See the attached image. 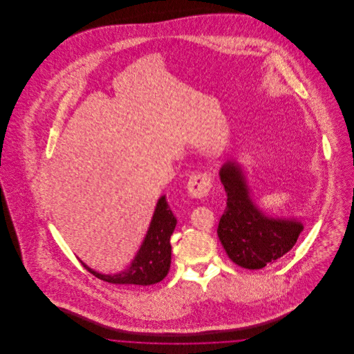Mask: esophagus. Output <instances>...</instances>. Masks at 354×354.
I'll return each mask as SVG.
<instances>
[{"mask_svg":"<svg viewBox=\"0 0 354 354\" xmlns=\"http://www.w3.org/2000/svg\"><path fill=\"white\" fill-rule=\"evenodd\" d=\"M212 187V178L209 174L203 172V174H196L192 175L188 180L187 185V191L188 195L194 199H202L204 196L208 195Z\"/></svg>","mask_w":354,"mask_h":354,"instance_id":"obj_1","label":"esophagus"}]
</instances>
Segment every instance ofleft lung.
<instances>
[{"label": "left lung", "instance_id": "left-lung-1", "mask_svg": "<svg viewBox=\"0 0 354 354\" xmlns=\"http://www.w3.org/2000/svg\"><path fill=\"white\" fill-rule=\"evenodd\" d=\"M227 207L218 227L219 240L239 267L261 270L283 259L303 232V223L266 215L253 203L245 175L236 162L220 169Z\"/></svg>", "mask_w": 354, "mask_h": 354}]
</instances>
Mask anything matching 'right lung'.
I'll return each mask as SVG.
<instances>
[{
    "label": "right lung",
    "mask_w": 354,
    "mask_h": 354,
    "mask_svg": "<svg viewBox=\"0 0 354 354\" xmlns=\"http://www.w3.org/2000/svg\"><path fill=\"white\" fill-rule=\"evenodd\" d=\"M175 225L176 218L169 208L166 196H162L156 203L149 231L130 267L114 274H102L80 261L84 270L110 284L143 286L156 284L169 273L171 266L169 237Z\"/></svg>",
    "instance_id": "right-lung-1"
}]
</instances>
